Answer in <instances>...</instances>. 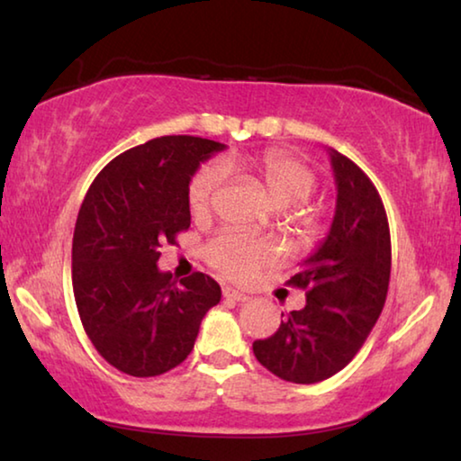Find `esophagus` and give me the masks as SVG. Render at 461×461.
Instances as JSON below:
<instances>
[{
	"label": "esophagus",
	"instance_id": "esophagus-1",
	"mask_svg": "<svg viewBox=\"0 0 461 461\" xmlns=\"http://www.w3.org/2000/svg\"><path fill=\"white\" fill-rule=\"evenodd\" d=\"M223 296H225V299H230V301H238V303H246V301L249 299L248 294L240 293V291H236V288H231V286H225V288H223Z\"/></svg>",
	"mask_w": 461,
	"mask_h": 461
}]
</instances>
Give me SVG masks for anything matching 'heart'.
Instances as JSON below:
<instances>
[{
	"label": "heart",
	"mask_w": 461,
	"mask_h": 461,
	"mask_svg": "<svg viewBox=\"0 0 461 461\" xmlns=\"http://www.w3.org/2000/svg\"><path fill=\"white\" fill-rule=\"evenodd\" d=\"M225 168L254 176L276 207L301 205L317 186L313 170L291 154L280 150L231 152L223 162H207L193 175L186 189V201L194 217H205L212 212L215 194L225 181ZM293 217L301 225L313 223V215L303 207H296ZM205 258L221 275L233 280H248L260 268L275 264L278 249L272 241L244 231H223L209 241Z\"/></svg>",
	"instance_id": "obj_1"
}]
</instances>
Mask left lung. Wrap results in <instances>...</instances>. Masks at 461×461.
<instances>
[{
    "label": "left lung",
    "mask_w": 461,
    "mask_h": 461,
    "mask_svg": "<svg viewBox=\"0 0 461 461\" xmlns=\"http://www.w3.org/2000/svg\"><path fill=\"white\" fill-rule=\"evenodd\" d=\"M338 186L331 228L288 285L307 288L275 335L252 343L264 368L315 384L352 362L378 321L390 280V230L376 186L348 156L330 150Z\"/></svg>",
    "instance_id": "left-lung-1"
}]
</instances>
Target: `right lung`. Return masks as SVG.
I'll return each instance as SVG.
<instances>
[{
    "instance_id": "obj_1",
    "label": "right lung",
    "mask_w": 461,
    "mask_h": 461,
    "mask_svg": "<svg viewBox=\"0 0 461 461\" xmlns=\"http://www.w3.org/2000/svg\"><path fill=\"white\" fill-rule=\"evenodd\" d=\"M225 144L162 136L130 148L89 186L73 236V293L85 333L105 360L136 378L191 354L203 317L221 299L212 276L160 272L162 244L189 230L186 189Z\"/></svg>"
}]
</instances>
